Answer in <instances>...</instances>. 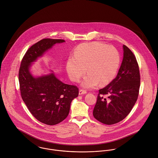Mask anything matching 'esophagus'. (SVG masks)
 <instances>
[{
  "label": "esophagus",
  "mask_w": 158,
  "mask_h": 158,
  "mask_svg": "<svg viewBox=\"0 0 158 158\" xmlns=\"http://www.w3.org/2000/svg\"><path fill=\"white\" fill-rule=\"evenodd\" d=\"M87 93L86 90H83V89H80L79 91V94L81 95H83V94H85Z\"/></svg>",
  "instance_id": "obj_1"
}]
</instances>
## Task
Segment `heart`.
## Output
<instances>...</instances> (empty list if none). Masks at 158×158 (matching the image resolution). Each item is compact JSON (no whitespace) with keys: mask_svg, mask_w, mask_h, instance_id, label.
<instances>
[{"mask_svg":"<svg viewBox=\"0 0 158 158\" xmlns=\"http://www.w3.org/2000/svg\"><path fill=\"white\" fill-rule=\"evenodd\" d=\"M119 64L120 56L114 47L97 42L85 43L76 50L74 58H69L66 71L69 78L74 82H77L86 71L88 74L81 85L85 89H92L98 84L103 86L110 82Z\"/></svg>","mask_w":158,"mask_h":158,"instance_id":"1","label":"heart"}]
</instances>
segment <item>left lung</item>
<instances>
[{"mask_svg":"<svg viewBox=\"0 0 158 158\" xmlns=\"http://www.w3.org/2000/svg\"><path fill=\"white\" fill-rule=\"evenodd\" d=\"M123 49L124 57L118 73L108 85L98 90L93 111L94 118L107 125L123 120L131 111L139 94L140 76L137 59L126 45H123Z\"/></svg>","mask_w":158,"mask_h":158,"instance_id":"left-lung-1","label":"left lung"}]
</instances>
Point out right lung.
Instances as JSON below:
<instances>
[{
  "instance_id": "obj_1",
  "label": "right lung",
  "mask_w": 158,
  "mask_h": 158,
  "mask_svg": "<svg viewBox=\"0 0 158 158\" xmlns=\"http://www.w3.org/2000/svg\"><path fill=\"white\" fill-rule=\"evenodd\" d=\"M63 39H43L32 45L24 54L18 73L21 98L33 116L42 123L55 125L68 116L72 100L78 97L76 85L63 83L53 73L39 77L29 72L31 63Z\"/></svg>"
}]
</instances>
